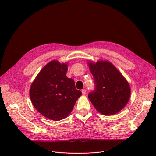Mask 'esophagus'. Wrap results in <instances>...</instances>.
<instances>
[{
	"mask_svg": "<svg viewBox=\"0 0 156 156\" xmlns=\"http://www.w3.org/2000/svg\"><path fill=\"white\" fill-rule=\"evenodd\" d=\"M86 93H87V90H86L85 89L82 90V94H83V95H85Z\"/></svg>",
	"mask_w": 156,
	"mask_h": 156,
	"instance_id": "esophagus-1",
	"label": "esophagus"
}]
</instances>
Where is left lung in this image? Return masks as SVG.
<instances>
[{
  "label": "left lung",
  "instance_id": "obj_1",
  "mask_svg": "<svg viewBox=\"0 0 156 156\" xmlns=\"http://www.w3.org/2000/svg\"><path fill=\"white\" fill-rule=\"evenodd\" d=\"M96 90L88 98L96 109L103 115H114L123 109L131 96L128 81L111 62L99 60L87 62Z\"/></svg>",
  "mask_w": 156,
  "mask_h": 156
}]
</instances>
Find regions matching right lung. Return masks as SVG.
Instances as JSON below:
<instances>
[{"label": "right lung", "instance_id": "obj_1", "mask_svg": "<svg viewBox=\"0 0 156 156\" xmlns=\"http://www.w3.org/2000/svg\"><path fill=\"white\" fill-rule=\"evenodd\" d=\"M68 62L54 60L48 62L33 81L29 95L33 106L41 115L54 121L66 118L82 92L74 80L66 76Z\"/></svg>", "mask_w": 156, "mask_h": 156}]
</instances>
